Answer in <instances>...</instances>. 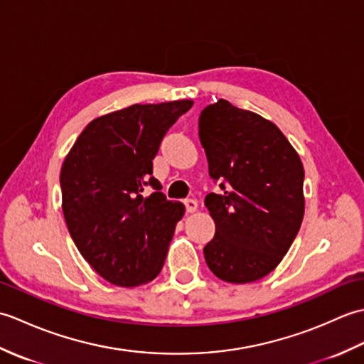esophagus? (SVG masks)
I'll use <instances>...</instances> for the list:
<instances>
[{"label": "esophagus", "mask_w": 364, "mask_h": 364, "mask_svg": "<svg viewBox=\"0 0 364 364\" xmlns=\"http://www.w3.org/2000/svg\"><path fill=\"white\" fill-rule=\"evenodd\" d=\"M184 206H186L188 213H194V211H197L198 203H197V200H194V198H188V200H184Z\"/></svg>", "instance_id": "34e87169"}]
</instances>
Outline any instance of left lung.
I'll return each instance as SVG.
<instances>
[{
    "label": "left lung",
    "mask_w": 364,
    "mask_h": 364,
    "mask_svg": "<svg viewBox=\"0 0 364 364\" xmlns=\"http://www.w3.org/2000/svg\"><path fill=\"white\" fill-rule=\"evenodd\" d=\"M198 136L222 189L205 197L215 223L205 261L223 282H257L280 264L299 233L304 166L272 122L222 98L200 114Z\"/></svg>",
    "instance_id": "8db88e82"
}]
</instances>
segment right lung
<instances>
[{
    "label": "right lung",
    "instance_id": "obj_1",
    "mask_svg": "<svg viewBox=\"0 0 364 364\" xmlns=\"http://www.w3.org/2000/svg\"><path fill=\"white\" fill-rule=\"evenodd\" d=\"M194 102L133 105L92 120L60 168L63 211L75 245L105 280L122 288L158 277L184 205L153 175L162 137ZM150 186L154 192L144 198Z\"/></svg>",
    "mask_w": 364,
    "mask_h": 364
}]
</instances>
